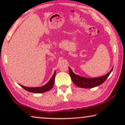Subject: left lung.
<instances>
[{
  "label": "left lung",
  "instance_id": "left-lung-1",
  "mask_svg": "<svg viewBox=\"0 0 125 125\" xmlns=\"http://www.w3.org/2000/svg\"><path fill=\"white\" fill-rule=\"evenodd\" d=\"M113 68L106 75L100 77L94 78H89L81 77V76L75 74L69 67V74L72 80L76 86L81 88H90L98 86L103 83L105 81L106 78L109 77V74L113 70Z\"/></svg>",
  "mask_w": 125,
  "mask_h": 125
}]
</instances>
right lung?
Masks as SVG:
<instances>
[{"label":"right lung","mask_w":125,"mask_h":125,"mask_svg":"<svg viewBox=\"0 0 125 125\" xmlns=\"http://www.w3.org/2000/svg\"><path fill=\"white\" fill-rule=\"evenodd\" d=\"M56 75V72H54L53 75H52L51 78L50 80L47 82L44 86L42 87H27L23 86L22 85L20 84L22 87L23 88H24L25 90L28 91L30 93H45V92L48 91L53 87L54 82H55V78Z\"/></svg>","instance_id":"right-lung-1"}]
</instances>
